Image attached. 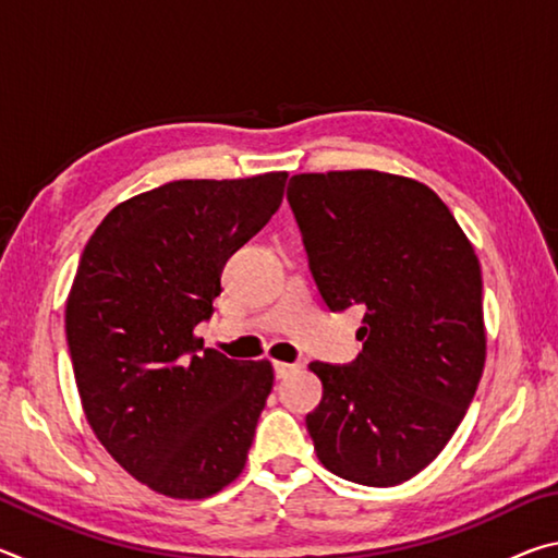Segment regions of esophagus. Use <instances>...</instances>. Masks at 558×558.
<instances>
[{"label": "esophagus", "instance_id": "esophagus-1", "mask_svg": "<svg viewBox=\"0 0 558 558\" xmlns=\"http://www.w3.org/2000/svg\"><path fill=\"white\" fill-rule=\"evenodd\" d=\"M298 369V364H288V362H272V372H276L278 379H286L288 374Z\"/></svg>", "mask_w": 558, "mask_h": 558}]
</instances>
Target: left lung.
<instances>
[{
    "label": "left lung",
    "instance_id": "obj_1",
    "mask_svg": "<svg viewBox=\"0 0 558 558\" xmlns=\"http://www.w3.org/2000/svg\"><path fill=\"white\" fill-rule=\"evenodd\" d=\"M288 202L325 305L366 310L352 364H310L323 381L305 418L317 458L349 483L401 485L446 448L485 369L475 248L415 179L295 174Z\"/></svg>",
    "mask_w": 558,
    "mask_h": 558
}]
</instances>
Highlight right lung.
<instances>
[{"instance_id":"1","label":"right lung","mask_w":558,"mask_h":558,"mask_svg":"<svg viewBox=\"0 0 558 558\" xmlns=\"http://www.w3.org/2000/svg\"><path fill=\"white\" fill-rule=\"evenodd\" d=\"M286 172L179 179L118 204L90 235L65 339L93 433L132 477L177 499L241 475L272 389L270 362L204 349L221 270L278 211Z\"/></svg>"}]
</instances>
